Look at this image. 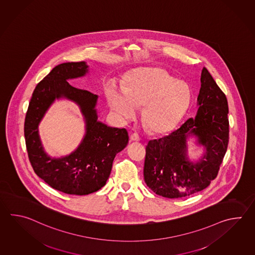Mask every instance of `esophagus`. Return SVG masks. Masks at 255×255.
Wrapping results in <instances>:
<instances>
[{
    "mask_svg": "<svg viewBox=\"0 0 255 255\" xmlns=\"http://www.w3.org/2000/svg\"><path fill=\"white\" fill-rule=\"evenodd\" d=\"M130 140H132V141H139L140 140V137L136 132H133V133H131L130 135Z\"/></svg>",
    "mask_w": 255,
    "mask_h": 255,
    "instance_id": "34e87169",
    "label": "esophagus"
}]
</instances>
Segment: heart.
Masks as SVG:
<instances>
[{
  "label": "heart",
  "mask_w": 255,
  "mask_h": 255,
  "mask_svg": "<svg viewBox=\"0 0 255 255\" xmlns=\"http://www.w3.org/2000/svg\"><path fill=\"white\" fill-rule=\"evenodd\" d=\"M191 100L190 85L159 68L136 71L130 74L124 90L115 85L108 90L110 106L120 119H132L136 108L144 106V123L156 133L172 130L186 112Z\"/></svg>",
  "instance_id": "heart-1"
}]
</instances>
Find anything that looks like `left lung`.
<instances>
[{"label":"left lung","mask_w":255,"mask_h":255,"mask_svg":"<svg viewBox=\"0 0 255 255\" xmlns=\"http://www.w3.org/2000/svg\"><path fill=\"white\" fill-rule=\"evenodd\" d=\"M199 109L172 133L146 146L143 176L147 186L162 197H187L208 187L218 174L229 141L228 103L206 68L201 75ZM189 135L206 152L196 163L187 156Z\"/></svg>","instance_id":"obj_1"}]
</instances>
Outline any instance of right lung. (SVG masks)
<instances>
[{
    "instance_id": "right-lung-1",
    "label": "right lung",
    "mask_w": 255,
    "mask_h": 255,
    "mask_svg": "<svg viewBox=\"0 0 255 255\" xmlns=\"http://www.w3.org/2000/svg\"><path fill=\"white\" fill-rule=\"evenodd\" d=\"M87 73L85 62L61 63L53 68L34 89L24 122L27 152L33 171L51 187L73 195H87L104 187L115 155L129 140L125 128L110 127L98 121L95 109L98 95L75 88L67 82ZM61 98L79 104L87 131L71 155L52 158L44 151L37 126L53 102Z\"/></svg>"
}]
</instances>
